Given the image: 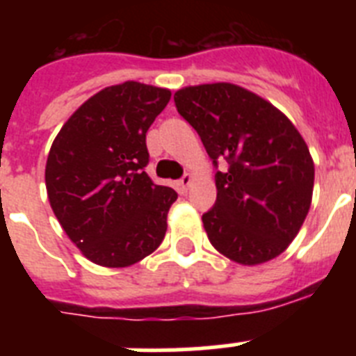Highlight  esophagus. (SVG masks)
<instances>
[{"instance_id":"1","label":"esophagus","mask_w":356,"mask_h":356,"mask_svg":"<svg viewBox=\"0 0 356 356\" xmlns=\"http://www.w3.org/2000/svg\"><path fill=\"white\" fill-rule=\"evenodd\" d=\"M191 184H193V175H191V172H185V175L181 176V180L178 181V185H180V188L184 193H187V188Z\"/></svg>"}]
</instances>
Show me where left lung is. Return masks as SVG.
Returning <instances> with one entry per match:
<instances>
[{"instance_id": "1", "label": "left lung", "mask_w": 356, "mask_h": 356, "mask_svg": "<svg viewBox=\"0 0 356 356\" xmlns=\"http://www.w3.org/2000/svg\"><path fill=\"white\" fill-rule=\"evenodd\" d=\"M176 108L197 131L213 163L217 201L203 213L213 248L241 266L284 253L310 210L314 160L291 119L241 85H188L175 92Z\"/></svg>"}]
</instances>
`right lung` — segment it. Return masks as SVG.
<instances>
[{
  "mask_svg": "<svg viewBox=\"0 0 356 356\" xmlns=\"http://www.w3.org/2000/svg\"><path fill=\"white\" fill-rule=\"evenodd\" d=\"M171 90L124 81L105 87L64 122L46 162L53 213L85 259L122 269L163 241L178 194L155 185L146 168V134Z\"/></svg>",
  "mask_w": 356,
  "mask_h": 356,
  "instance_id": "add662e5",
  "label": "right lung"
}]
</instances>
